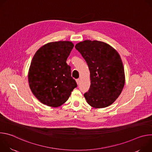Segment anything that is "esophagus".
I'll return each mask as SVG.
<instances>
[{"label":"esophagus","instance_id":"esophagus-1","mask_svg":"<svg viewBox=\"0 0 152 152\" xmlns=\"http://www.w3.org/2000/svg\"><path fill=\"white\" fill-rule=\"evenodd\" d=\"M76 83H77V85H79V83H80V79H76Z\"/></svg>","mask_w":152,"mask_h":152}]
</instances>
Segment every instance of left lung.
I'll use <instances>...</instances> for the list:
<instances>
[{"instance_id":"1","label":"left lung","mask_w":152,"mask_h":152,"mask_svg":"<svg viewBox=\"0 0 152 152\" xmlns=\"http://www.w3.org/2000/svg\"><path fill=\"white\" fill-rule=\"evenodd\" d=\"M75 48L86 61L90 72V88L84 94L86 102L94 108L110 106L119 97L125 83L119 53L110 45L97 40L78 42Z\"/></svg>"}]
</instances>
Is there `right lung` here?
<instances>
[{
  "label": "right lung",
  "instance_id": "right-lung-1",
  "mask_svg": "<svg viewBox=\"0 0 152 152\" xmlns=\"http://www.w3.org/2000/svg\"><path fill=\"white\" fill-rule=\"evenodd\" d=\"M73 47L69 41L50 42L41 46L33 56L28 72L29 85L42 103L59 107L77 86L66 63Z\"/></svg>",
  "mask_w": 152,
  "mask_h": 152
}]
</instances>
